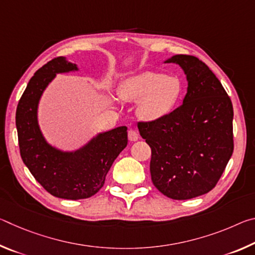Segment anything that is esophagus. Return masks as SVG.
Listing matches in <instances>:
<instances>
[{"mask_svg": "<svg viewBox=\"0 0 255 255\" xmlns=\"http://www.w3.org/2000/svg\"><path fill=\"white\" fill-rule=\"evenodd\" d=\"M128 139L130 141H136L138 139V132L133 129H129L128 130Z\"/></svg>", "mask_w": 255, "mask_h": 255, "instance_id": "obj_1", "label": "esophagus"}]
</instances>
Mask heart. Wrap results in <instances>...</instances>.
<instances>
[{
  "mask_svg": "<svg viewBox=\"0 0 255 255\" xmlns=\"http://www.w3.org/2000/svg\"><path fill=\"white\" fill-rule=\"evenodd\" d=\"M181 92L182 86L176 77L155 72L129 76L118 89L123 100L137 101V116L146 122H156L169 115L178 103Z\"/></svg>",
  "mask_w": 255,
  "mask_h": 255,
  "instance_id": "b5f03b06",
  "label": "heart"
}]
</instances>
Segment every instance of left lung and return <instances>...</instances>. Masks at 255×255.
Here are the masks:
<instances>
[{
    "label": "left lung",
    "instance_id": "left-lung-1",
    "mask_svg": "<svg viewBox=\"0 0 255 255\" xmlns=\"http://www.w3.org/2000/svg\"><path fill=\"white\" fill-rule=\"evenodd\" d=\"M164 63L182 68L187 94L174 111L138 123V129L152 148L155 187L172 199H191L215 187L232 156L233 105L219 80L195 56L174 55Z\"/></svg>",
    "mask_w": 255,
    "mask_h": 255
}]
</instances>
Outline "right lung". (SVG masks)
<instances>
[{
    "mask_svg": "<svg viewBox=\"0 0 255 255\" xmlns=\"http://www.w3.org/2000/svg\"><path fill=\"white\" fill-rule=\"evenodd\" d=\"M76 71V64L65 57L45 64L30 79L15 114L20 154L25 166L50 195L70 200L96 195L128 143L126 126L99 132L75 150L59 149L46 140L38 123L40 98L56 74Z\"/></svg>",
    "mask_w": 255,
    "mask_h": 255,
    "instance_id": "obj_1",
    "label": "right lung"
}]
</instances>
